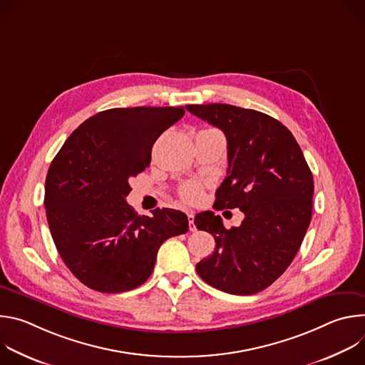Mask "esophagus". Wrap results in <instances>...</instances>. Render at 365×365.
<instances>
[{
    "mask_svg": "<svg viewBox=\"0 0 365 365\" xmlns=\"http://www.w3.org/2000/svg\"><path fill=\"white\" fill-rule=\"evenodd\" d=\"M187 221H189V230H190V231H196L195 214H193V212H187Z\"/></svg>",
    "mask_w": 365,
    "mask_h": 365,
    "instance_id": "esophagus-1",
    "label": "esophagus"
}]
</instances>
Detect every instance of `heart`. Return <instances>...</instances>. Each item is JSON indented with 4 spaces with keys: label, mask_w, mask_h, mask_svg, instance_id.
Returning <instances> with one entry per match:
<instances>
[{
    "label": "heart",
    "mask_w": 365,
    "mask_h": 365,
    "mask_svg": "<svg viewBox=\"0 0 365 365\" xmlns=\"http://www.w3.org/2000/svg\"><path fill=\"white\" fill-rule=\"evenodd\" d=\"M179 193L183 200H186L189 203H195L202 196V187H200V185H197L195 182H189L180 187Z\"/></svg>",
    "instance_id": "b5f03b06"
}]
</instances>
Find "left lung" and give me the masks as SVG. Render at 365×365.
<instances>
[{
  "instance_id": "obj_1",
  "label": "left lung",
  "mask_w": 365,
  "mask_h": 365,
  "mask_svg": "<svg viewBox=\"0 0 365 365\" xmlns=\"http://www.w3.org/2000/svg\"><path fill=\"white\" fill-rule=\"evenodd\" d=\"M224 131L228 176L214 210H240V227L197 214L195 225L215 238V251L196 264L203 282L231 294H254L274 283L297 254L312 220L314 176L293 134L273 117L228 103L186 106Z\"/></svg>"
}]
</instances>
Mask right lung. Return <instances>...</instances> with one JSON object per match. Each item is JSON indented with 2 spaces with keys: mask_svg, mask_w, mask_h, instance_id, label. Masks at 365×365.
Here are the masks:
<instances>
[{
  "mask_svg": "<svg viewBox=\"0 0 365 365\" xmlns=\"http://www.w3.org/2000/svg\"><path fill=\"white\" fill-rule=\"evenodd\" d=\"M185 115L183 107L113 108L82 123L51 162L44 207L51 238L72 274L101 293L141 286L160 245L189 230L176 210L140 217L128 180L151 160L153 144Z\"/></svg>",
  "mask_w": 365,
  "mask_h": 365,
  "instance_id": "add662e5",
  "label": "right lung"
}]
</instances>
